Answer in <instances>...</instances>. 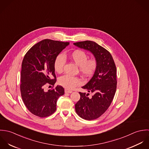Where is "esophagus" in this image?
<instances>
[{"instance_id":"obj_1","label":"esophagus","mask_w":149,"mask_h":149,"mask_svg":"<svg viewBox=\"0 0 149 149\" xmlns=\"http://www.w3.org/2000/svg\"><path fill=\"white\" fill-rule=\"evenodd\" d=\"M72 91L71 90H68L67 89H65V93H71Z\"/></svg>"}]
</instances>
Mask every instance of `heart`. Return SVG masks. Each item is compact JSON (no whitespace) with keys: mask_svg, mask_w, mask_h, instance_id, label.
<instances>
[{"mask_svg":"<svg viewBox=\"0 0 149 149\" xmlns=\"http://www.w3.org/2000/svg\"><path fill=\"white\" fill-rule=\"evenodd\" d=\"M68 58L77 65H78L79 72L85 77L91 76L97 68V60L94 58L88 59V56L84 51L80 49L74 50L69 53ZM65 60L64 56L62 55H59L54 61L55 71L58 73L61 72ZM59 84L67 89H72L77 86L80 85L81 81L78 77L66 75L60 78Z\"/></svg>","mask_w":149,"mask_h":149,"instance_id":"1","label":"heart"}]
</instances>
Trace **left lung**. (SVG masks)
<instances>
[{"label": "left lung", "instance_id": "left-lung-1", "mask_svg": "<svg viewBox=\"0 0 149 149\" xmlns=\"http://www.w3.org/2000/svg\"><path fill=\"white\" fill-rule=\"evenodd\" d=\"M77 47L91 52L97 62L93 77L82 88L89 93L79 92L80 100L75 105L77 113L82 119L98 118L110 106L116 90V67L109 51L96 42L85 41L74 43Z\"/></svg>", "mask_w": 149, "mask_h": 149}]
</instances>
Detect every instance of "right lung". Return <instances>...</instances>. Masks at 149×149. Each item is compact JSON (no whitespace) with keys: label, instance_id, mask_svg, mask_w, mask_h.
I'll use <instances>...</instances> for the list:
<instances>
[{"label":"right lung","instance_id":"obj_1","mask_svg":"<svg viewBox=\"0 0 149 149\" xmlns=\"http://www.w3.org/2000/svg\"><path fill=\"white\" fill-rule=\"evenodd\" d=\"M69 44L45 39L33 45L24 58L21 74V97L28 109L37 116L45 118L54 113L58 98L64 94L61 86L47 91L44 88L47 83L52 86L56 83L54 61ZM52 76L54 79L50 78Z\"/></svg>","mask_w":149,"mask_h":149}]
</instances>
